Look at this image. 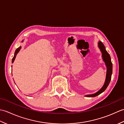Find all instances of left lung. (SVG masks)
<instances>
[{
    "label": "left lung",
    "instance_id": "left-lung-1",
    "mask_svg": "<svg viewBox=\"0 0 124 124\" xmlns=\"http://www.w3.org/2000/svg\"><path fill=\"white\" fill-rule=\"evenodd\" d=\"M98 45H99V47L102 52L103 60L105 63H106L107 68L106 81H105L103 86L102 87V88L100 89L99 91H98L97 92H96V93L93 94L87 95H86V97H95L99 95V94L102 93V92H103L107 88L108 86L109 85L110 80H111V75L112 73V64L111 61V57H110L109 54L106 50V48H105L104 44H103L101 41H100L99 42Z\"/></svg>",
    "mask_w": 124,
    "mask_h": 124
}]
</instances>
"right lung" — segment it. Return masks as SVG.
<instances>
[{"label": "right lung", "instance_id": "right-lung-1", "mask_svg": "<svg viewBox=\"0 0 124 124\" xmlns=\"http://www.w3.org/2000/svg\"><path fill=\"white\" fill-rule=\"evenodd\" d=\"M21 48V46H20L19 47H18V48H17L16 49V51L15 52V53H14V57H13V58L12 59V63L14 62V61L15 60L16 56V55L18 53V52L20 51V50Z\"/></svg>", "mask_w": 124, "mask_h": 124}]
</instances>
